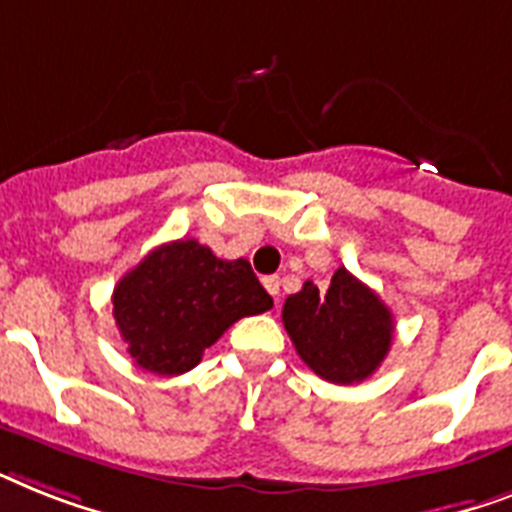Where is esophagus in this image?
<instances>
[{
  "label": "esophagus",
  "instance_id": "34e87169",
  "mask_svg": "<svg viewBox=\"0 0 512 512\" xmlns=\"http://www.w3.org/2000/svg\"><path fill=\"white\" fill-rule=\"evenodd\" d=\"M264 287L269 290V295H272L274 301L280 298V277H277V274H269V277H264Z\"/></svg>",
  "mask_w": 512,
  "mask_h": 512
}]
</instances>
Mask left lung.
<instances>
[{"label":"left lung","mask_w":512,"mask_h":512,"mask_svg":"<svg viewBox=\"0 0 512 512\" xmlns=\"http://www.w3.org/2000/svg\"><path fill=\"white\" fill-rule=\"evenodd\" d=\"M282 322L298 356L314 374L335 384L371 377L390 353V308L369 285L340 266L327 293L308 280L282 306Z\"/></svg>","instance_id":"obj_1"}]
</instances>
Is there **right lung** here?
I'll return each instance as SVG.
<instances>
[{
	"mask_svg": "<svg viewBox=\"0 0 512 512\" xmlns=\"http://www.w3.org/2000/svg\"><path fill=\"white\" fill-rule=\"evenodd\" d=\"M112 303L133 361L175 377L198 366L204 350L238 319L269 311L272 295L246 259H217L211 248L183 238L154 248L130 269Z\"/></svg>",
	"mask_w": 512,
	"mask_h": 512,
	"instance_id": "1",
	"label": "right lung"
}]
</instances>
